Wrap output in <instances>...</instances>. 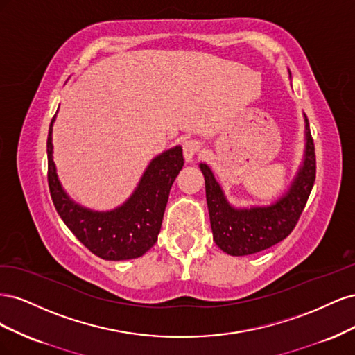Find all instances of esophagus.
<instances>
[{
    "instance_id": "obj_1",
    "label": "esophagus",
    "mask_w": 355,
    "mask_h": 355,
    "mask_svg": "<svg viewBox=\"0 0 355 355\" xmlns=\"http://www.w3.org/2000/svg\"><path fill=\"white\" fill-rule=\"evenodd\" d=\"M200 151V142L191 139V141L184 142V157L187 161H192V158L196 157V154Z\"/></svg>"
}]
</instances>
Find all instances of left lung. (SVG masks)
Masks as SVG:
<instances>
[{
    "label": "left lung",
    "mask_w": 355,
    "mask_h": 355,
    "mask_svg": "<svg viewBox=\"0 0 355 355\" xmlns=\"http://www.w3.org/2000/svg\"><path fill=\"white\" fill-rule=\"evenodd\" d=\"M305 121V151L302 164L284 194L270 206L235 207L214 178L211 168L200 163L206 180V198L210 214L213 240L219 249L231 256H247L280 243L293 231L304 211L315 180V153Z\"/></svg>",
    "instance_id": "obj_1"
}]
</instances>
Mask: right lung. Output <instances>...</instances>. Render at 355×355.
<instances>
[{"mask_svg":"<svg viewBox=\"0 0 355 355\" xmlns=\"http://www.w3.org/2000/svg\"><path fill=\"white\" fill-rule=\"evenodd\" d=\"M53 116L47 137L49 188L53 204L71 232L105 261L136 259L155 244L164 210L179 171L184 167L182 146L161 153L145 168L137 187L121 206L98 211L75 202L63 189L53 161Z\"/></svg>","mask_w":355,"mask_h":355,"instance_id":"1","label":"right lung"}]
</instances>
